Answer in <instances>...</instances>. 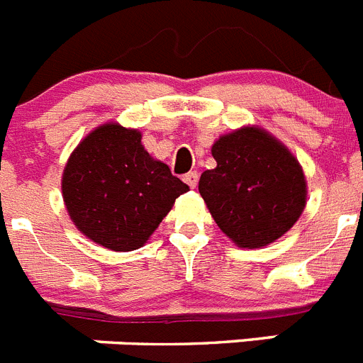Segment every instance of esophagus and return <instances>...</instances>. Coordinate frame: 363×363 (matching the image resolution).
<instances>
[{
    "instance_id": "esophagus-1",
    "label": "esophagus",
    "mask_w": 363,
    "mask_h": 363,
    "mask_svg": "<svg viewBox=\"0 0 363 363\" xmlns=\"http://www.w3.org/2000/svg\"><path fill=\"white\" fill-rule=\"evenodd\" d=\"M184 182L189 185V187L194 189L198 185V172H194V171L187 172V174L184 176Z\"/></svg>"
}]
</instances>
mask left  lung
I'll list each match as a JSON object with an SVG mask.
<instances>
[{"instance_id": "8db88e82", "label": "left lung", "mask_w": 363, "mask_h": 363, "mask_svg": "<svg viewBox=\"0 0 363 363\" xmlns=\"http://www.w3.org/2000/svg\"><path fill=\"white\" fill-rule=\"evenodd\" d=\"M216 167L198 184L221 233L242 249L277 242L301 216L307 203L303 169L278 138L245 125L213 143Z\"/></svg>"}]
</instances>
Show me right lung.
I'll use <instances>...</instances> for the list:
<instances>
[{
	"mask_svg": "<svg viewBox=\"0 0 363 363\" xmlns=\"http://www.w3.org/2000/svg\"><path fill=\"white\" fill-rule=\"evenodd\" d=\"M189 187L142 145V133L108 121L86 134L67 160L62 194L82 234L118 252L147 243Z\"/></svg>",
	"mask_w": 363,
	"mask_h": 363,
	"instance_id": "right-lung-1",
	"label": "right lung"
}]
</instances>
